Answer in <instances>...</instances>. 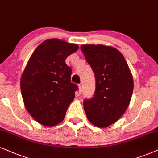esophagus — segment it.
Instances as JSON below:
<instances>
[{
    "instance_id": "obj_1",
    "label": "esophagus",
    "mask_w": 158,
    "mask_h": 158,
    "mask_svg": "<svg viewBox=\"0 0 158 158\" xmlns=\"http://www.w3.org/2000/svg\"><path fill=\"white\" fill-rule=\"evenodd\" d=\"M81 91H82V86L80 84V85H79V94H81Z\"/></svg>"
}]
</instances>
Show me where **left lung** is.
<instances>
[{
    "label": "left lung",
    "instance_id": "obj_1",
    "mask_svg": "<svg viewBox=\"0 0 158 158\" xmlns=\"http://www.w3.org/2000/svg\"><path fill=\"white\" fill-rule=\"evenodd\" d=\"M81 49L95 73V90L85 98L84 109L88 120L106 127L126 111L133 90L132 74L125 57L115 48L104 45H81Z\"/></svg>",
    "mask_w": 158,
    "mask_h": 158
}]
</instances>
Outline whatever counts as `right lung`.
<instances>
[{
  "mask_svg": "<svg viewBox=\"0 0 158 158\" xmlns=\"http://www.w3.org/2000/svg\"><path fill=\"white\" fill-rule=\"evenodd\" d=\"M78 49L75 44L48 39L27 63L21 78L22 95L27 111L41 125L54 126L63 121L79 89L71 81L72 70L65 62Z\"/></svg>",
  "mask_w": 158,
  "mask_h": 158,
  "instance_id": "right-lung-1",
  "label": "right lung"
}]
</instances>
